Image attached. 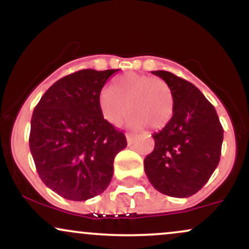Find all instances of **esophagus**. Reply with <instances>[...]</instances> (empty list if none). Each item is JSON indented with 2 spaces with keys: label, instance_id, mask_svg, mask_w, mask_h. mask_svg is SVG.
I'll return each instance as SVG.
<instances>
[{
  "label": "esophagus",
  "instance_id": "34e87169",
  "mask_svg": "<svg viewBox=\"0 0 249 249\" xmlns=\"http://www.w3.org/2000/svg\"><path fill=\"white\" fill-rule=\"evenodd\" d=\"M136 137L137 136L134 133H126V141L128 142V145H130L131 142L134 141V138H136Z\"/></svg>",
  "mask_w": 249,
  "mask_h": 249
}]
</instances>
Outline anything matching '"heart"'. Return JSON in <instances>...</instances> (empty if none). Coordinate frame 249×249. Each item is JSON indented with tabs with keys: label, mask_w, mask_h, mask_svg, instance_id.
Masks as SVG:
<instances>
[{
	"label": "heart",
	"mask_w": 249,
	"mask_h": 249,
	"mask_svg": "<svg viewBox=\"0 0 249 249\" xmlns=\"http://www.w3.org/2000/svg\"><path fill=\"white\" fill-rule=\"evenodd\" d=\"M98 107L103 118L111 125L121 124L130 107V127L141 130L151 125L154 130H161L172 119L174 98L162 79L128 72L116 78L112 89H102Z\"/></svg>",
	"instance_id": "1"
}]
</instances>
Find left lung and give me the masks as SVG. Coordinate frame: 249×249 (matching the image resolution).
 <instances>
[{"instance_id":"8db88e82","label":"left lung","mask_w":249,"mask_h":249,"mask_svg":"<svg viewBox=\"0 0 249 249\" xmlns=\"http://www.w3.org/2000/svg\"><path fill=\"white\" fill-rule=\"evenodd\" d=\"M170 87L174 98L171 122L152 134L154 148L144 160L157 191L187 198L201 190L218 166L224 128L215 108L192 83L168 71H152Z\"/></svg>"}]
</instances>
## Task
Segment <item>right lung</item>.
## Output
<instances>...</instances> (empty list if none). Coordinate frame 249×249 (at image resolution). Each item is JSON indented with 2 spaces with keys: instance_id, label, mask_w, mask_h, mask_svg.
Masks as SVG:
<instances>
[{
  "instance_id": "add662e5",
  "label": "right lung",
  "mask_w": 249,
  "mask_h": 249,
  "mask_svg": "<svg viewBox=\"0 0 249 249\" xmlns=\"http://www.w3.org/2000/svg\"><path fill=\"white\" fill-rule=\"evenodd\" d=\"M118 69L77 71L45 91L31 117L30 152L39 178L73 201L107 190L113 160L126 147L124 133L103 118L98 95Z\"/></svg>"
}]
</instances>
